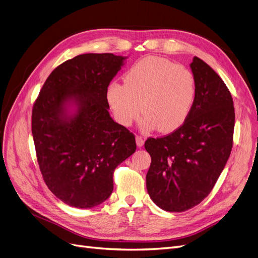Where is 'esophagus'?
<instances>
[{"mask_svg": "<svg viewBox=\"0 0 258 258\" xmlns=\"http://www.w3.org/2000/svg\"><path fill=\"white\" fill-rule=\"evenodd\" d=\"M136 142H137V145H138L139 147H142V146L144 145V139H143L142 137L137 136V137H136Z\"/></svg>", "mask_w": 258, "mask_h": 258, "instance_id": "obj_1", "label": "esophagus"}]
</instances>
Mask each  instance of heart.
Here are the masks:
<instances>
[{"label":"heart","instance_id":"heart-1","mask_svg":"<svg viewBox=\"0 0 258 258\" xmlns=\"http://www.w3.org/2000/svg\"><path fill=\"white\" fill-rule=\"evenodd\" d=\"M196 79L184 66L145 57L132 66L124 83H112L106 98L115 119L130 126L141 113V128L170 134L188 118L196 99Z\"/></svg>","mask_w":258,"mask_h":258}]
</instances>
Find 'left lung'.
Returning a JSON list of instances; mask_svg holds the SVG:
<instances>
[{"label":"left lung","instance_id":"8db88e82","mask_svg":"<svg viewBox=\"0 0 258 258\" xmlns=\"http://www.w3.org/2000/svg\"><path fill=\"white\" fill-rule=\"evenodd\" d=\"M190 69L197 90L188 118L173 134L147 139L144 145L152 158L147 192L168 212H184L208 196L232 147L235 108L228 88L198 57Z\"/></svg>","mask_w":258,"mask_h":258}]
</instances>
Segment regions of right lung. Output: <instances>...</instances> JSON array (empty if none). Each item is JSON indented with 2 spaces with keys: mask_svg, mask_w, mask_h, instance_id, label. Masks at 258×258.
Returning <instances> with one entry per match:
<instances>
[{
  "mask_svg": "<svg viewBox=\"0 0 258 258\" xmlns=\"http://www.w3.org/2000/svg\"><path fill=\"white\" fill-rule=\"evenodd\" d=\"M128 57L83 53L56 68L32 112L38 166L50 191L68 206L91 209L114 188L116 167L137 150L113 120L106 91Z\"/></svg>",
  "mask_w": 258,
  "mask_h": 258,
  "instance_id": "add662e5",
  "label": "right lung"
}]
</instances>
